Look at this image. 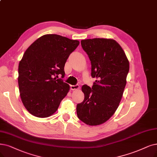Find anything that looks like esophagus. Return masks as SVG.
Returning a JSON list of instances; mask_svg holds the SVG:
<instances>
[{"mask_svg":"<svg viewBox=\"0 0 157 157\" xmlns=\"http://www.w3.org/2000/svg\"><path fill=\"white\" fill-rule=\"evenodd\" d=\"M80 88L79 85H72L71 86V90H78Z\"/></svg>","mask_w":157,"mask_h":157,"instance_id":"obj_1","label":"esophagus"}]
</instances>
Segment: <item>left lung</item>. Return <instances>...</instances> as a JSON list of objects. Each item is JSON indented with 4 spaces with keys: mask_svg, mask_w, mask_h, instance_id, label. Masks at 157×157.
<instances>
[{
    "mask_svg": "<svg viewBox=\"0 0 157 157\" xmlns=\"http://www.w3.org/2000/svg\"><path fill=\"white\" fill-rule=\"evenodd\" d=\"M91 64L92 87L84 85V100L77 105L78 118L89 126H98L117 109L126 84L129 62L119 44L113 39L95 38L81 40Z\"/></svg>",
    "mask_w": 157,
    "mask_h": 157,
    "instance_id": "left-lung-1",
    "label": "left lung"
}]
</instances>
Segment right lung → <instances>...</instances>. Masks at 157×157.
I'll return each mask as SVG.
<instances>
[{"instance_id":"1","label":"right lung","mask_w":157,"mask_h":157,"mask_svg":"<svg viewBox=\"0 0 157 157\" xmlns=\"http://www.w3.org/2000/svg\"><path fill=\"white\" fill-rule=\"evenodd\" d=\"M79 41L56 34L36 39L24 53L18 64L20 96L29 113L39 118L52 115L70 89L58 75L64 77V66Z\"/></svg>"}]
</instances>
